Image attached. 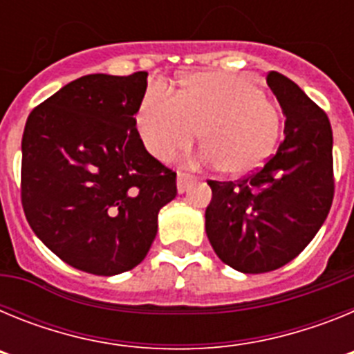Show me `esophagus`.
<instances>
[{"label":"esophagus","instance_id":"obj_1","mask_svg":"<svg viewBox=\"0 0 354 354\" xmlns=\"http://www.w3.org/2000/svg\"><path fill=\"white\" fill-rule=\"evenodd\" d=\"M193 183V175L189 174H183V171H179L177 174V192L179 193H184L187 189V186Z\"/></svg>","mask_w":354,"mask_h":354}]
</instances>
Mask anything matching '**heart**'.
<instances>
[{
	"mask_svg": "<svg viewBox=\"0 0 354 354\" xmlns=\"http://www.w3.org/2000/svg\"><path fill=\"white\" fill-rule=\"evenodd\" d=\"M136 127L147 150L162 161L186 150L200 131L202 161L220 165L228 175H246L270 158L280 115L250 77L195 72L177 95L150 86Z\"/></svg>",
	"mask_w": 354,
	"mask_h": 354,
	"instance_id": "obj_1",
	"label": "heart"
}]
</instances>
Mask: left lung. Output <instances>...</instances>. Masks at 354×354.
I'll use <instances>...</instances> for the list:
<instances>
[{"instance_id":"obj_1","label":"left lung","mask_w":354,"mask_h":354,"mask_svg":"<svg viewBox=\"0 0 354 354\" xmlns=\"http://www.w3.org/2000/svg\"><path fill=\"white\" fill-rule=\"evenodd\" d=\"M286 115L283 142L236 183L209 180L205 232L216 255L241 273H268L314 239L333 202V134L326 113L280 72L266 77Z\"/></svg>"}]
</instances>
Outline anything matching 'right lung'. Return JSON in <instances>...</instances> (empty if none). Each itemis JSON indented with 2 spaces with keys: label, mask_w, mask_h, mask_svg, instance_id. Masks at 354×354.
<instances>
[{
  "label": "right lung",
  "mask_w": 354,
  "mask_h": 354,
  "mask_svg": "<svg viewBox=\"0 0 354 354\" xmlns=\"http://www.w3.org/2000/svg\"><path fill=\"white\" fill-rule=\"evenodd\" d=\"M147 72L88 74L37 106L23 134L31 230L68 266L113 277L145 259L177 174L147 152L136 118Z\"/></svg>",
  "instance_id": "add662e5"
}]
</instances>
